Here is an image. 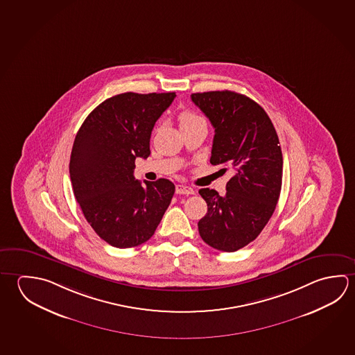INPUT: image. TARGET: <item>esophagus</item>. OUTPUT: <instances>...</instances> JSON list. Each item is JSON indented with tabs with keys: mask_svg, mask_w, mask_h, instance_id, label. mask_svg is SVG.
<instances>
[{
	"mask_svg": "<svg viewBox=\"0 0 355 355\" xmlns=\"http://www.w3.org/2000/svg\"><path fill=\"white\" fill-rule=\"evenodd\" d=\"M175 193H177V194L189 196V194H194V189L191 188V187L184 186V184H177V186H175Z\"/></svg>",
	"mask_w": 355,
	"mask_h": 355,
	"instance_id": "obj_1",
	"label": "esophagus"
}]
</instances>
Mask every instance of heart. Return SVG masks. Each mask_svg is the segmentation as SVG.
<instances>
[{"mask_svg": "<svg viewBox=\"0 0 355 355\" xmlns=\"http://www.w3.org/2000/svg\"><path fill=\"white\" fill-rule=\"evenodd\" d=\"M178 121H180V128H183L186 125H193L196 122L205 121V119H202L197 113L193 112V111H183V112H180Z\"/></svg>", "mask_w": 355, "mask_h": 355, "instance_id": "1", "label": "heart"}]
</instances>
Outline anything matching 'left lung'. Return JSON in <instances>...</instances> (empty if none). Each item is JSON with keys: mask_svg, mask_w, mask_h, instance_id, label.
Listing matches in <instances>:
<instances>
[{"mask_svg": "<svg viewBox=\"0 0 355 355\" xmlns=\"http://www.w3.org/2000/svg\"><path fill=\"white\" fill-rule=\"evenodd\" d=\"M191 98L214 127L211 164L233 172L224 196L199 189L208 205L199 234L211 248L236 252L261 234L278 203L283 175L278 135L266 111L244 94L211 91Z\"/></svg>", "mask_w": 355, "mask_h": 355, "instance_id": "obj_1", "label": "left lung"}]
</instances>
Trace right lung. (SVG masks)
Segmentation results:
<instances>
[{"label":"right lung","mask_w":355,"mask_h":355,"mask_svg":"<svg viewBox=\"0 0 355 355\" xmlns=\"http://www.w3.org/2000/svg\"><path fill=\"white\" fill-rule=\"evenodd\" d=\"M175 92L125 94L103 101L76 135L69 177L89 225L116 248H132L155 234L175 194L166 178L142 184L136 158L150 156V133Z\"/></svg>","instance_id":"right-lung-1"}]
</instances>
